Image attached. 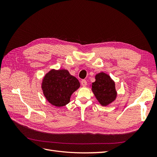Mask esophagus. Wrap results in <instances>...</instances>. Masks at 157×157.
Instances as JSON below:
<instances>
[{"mask_svg": "<svg viewBox=\"0 0 157 157\" xmlns=\"http://www.w3.org/2000/svg\"><path fill=\"white\" fill-rule=\"evenodd\" d=\"M81 84H82V86L83 87H85V86H86V85H87V82H86L85 80H82Z\"/></svg>", "mask_w": 157, "mask_h": 157, "instance_id": "obj_1", "label": "esophagus"}]
</instances>
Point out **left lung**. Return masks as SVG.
<instances>
[{
    "instance_id": "8db88e82",
    "label": "left lung",
    "mask_w": 157,
    "mask_h": 157,
    "mask_svg": "<svg viewBox=\"0 0 157 157\" xmlns=\"http://www.w3.org/2000/svg\"><path fill=\"white\" fill-rule=\"evenodd\" d=\"M92 92L99 103L106 106L117 97L115 84L109 76L104 73L96 75V81L92 84Z\"/></svg>"
}]
</instances>
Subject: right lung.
<instances>
[{"label":"right lung","mask_w":157,"mask_h":157,"mask_svg":"<svg viewBox=\"0 0 157 157\" xmlns=\"http://www.w3.org/2000/svg\"><path fill=\"white\" fill-rule=\"evenodd\" d=\"M80 86L77 78L67 70L52 69L42 80V88L46 99L56 107H63L69 102L71 94Z\"/></svg>","instance_id":"obj_1"}]
</instances>
